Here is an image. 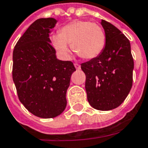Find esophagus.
I'll return each instance as SVG.
<instances>
[{
    "label": "esophagus",
    "mask_w": 148,
    "mask_h": 148,
    "mask_svg": "<svg viewBox=\"0 0 148 148\" xmlns=\"http://www.w3.org/2000/svg\"><path fill=\"white\" fill-rule=\"evenodd\" d=\"M74 66H75V68L76 69H80V65H79V64L75 63V64H74Z\"/></svg>",
    "instance_id": "esophagus-1"
}]
</instances>
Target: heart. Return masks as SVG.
Masks as SVG:
<instances>
[{
  "mask_svg": "<svg viewBox=\"0 0 148 148\" xmlns=\"http://www.w3.org/2000/svg\"><path fill=\"white\" fill-rule=\"evenodd\" d=\"M106 35L100 25L90 21H73L64 25L59 34L51 35V43L63 58L73 51L84 59L98 57L106 46Z\"/></svg>",
  "mask_w": 148,
  "mask_h": 148,
  "instance_id": "b5f03b06",
  "label": "heart"
}]
</instances>
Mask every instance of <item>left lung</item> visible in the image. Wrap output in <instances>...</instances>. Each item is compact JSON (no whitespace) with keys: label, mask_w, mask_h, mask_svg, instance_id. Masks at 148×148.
Instances as JSON below:
<instances>
[{"label":"left lung","mask_w":148,"mask_h":148,"mask_svg":"<svg viewBox=\"0 0 148 148\" xmlns=\"http://www.w3.org/2000/svg\"><path fill=\"white\" fill-rule=\"evenodd\" d=\"M106 46L98 57L81 64L86 75L87 99L98 110H110L127 98L133 84L134 59L128 38L114 25L102 20Z\"/></svg>","instance_id":"8db88e82"}]
</instances>
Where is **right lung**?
Here are the masks:
<instances>
[{
    "instance_id": "1",
    "label": "right lung",
    "mask_w": 148,
    "mask_h": 148,
    "mask_svg": "<svg viewBox=\"0 0 148 148\" xmlns=\"http://www.w3.org/2000/svg\"><path fill=\"white\" fill-rule=\"evenodd\" d=\"M57 21L40 18L29 26L13 51L12 77L21 103L41 118H53L66 109V92L75 71L71 61L56 58L49 33Z\"/></svg>"
}]
</instances>
